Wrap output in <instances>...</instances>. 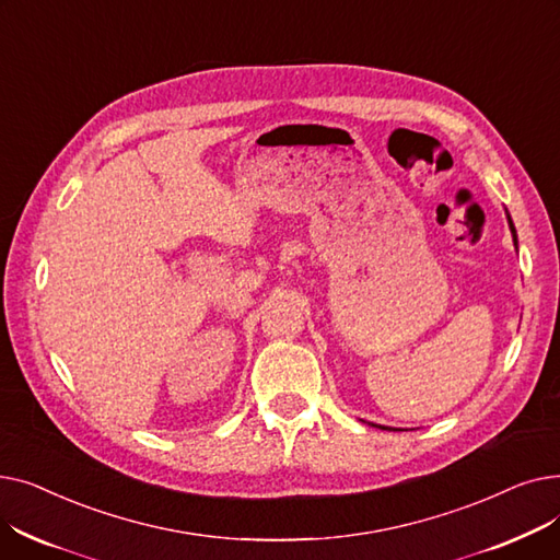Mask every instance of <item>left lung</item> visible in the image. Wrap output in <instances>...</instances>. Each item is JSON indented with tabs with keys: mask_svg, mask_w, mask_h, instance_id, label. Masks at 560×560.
Here are the masks:
<instances>
[{
	"mask_svg": "<svg viewBox=\"0 0 560 560\" xmlns=\"http://www.w3.org/2000/svg\"><path fill=\"white\" fill-rule=\"evenodd\" d=\"M506 218H509V226H511V233H513V243H515V247H517V231H515V224H513V220H511V215H509V213H506ZM372 427H376V424H372ZM378 429L393 431V429H388V427H378Z\"/></svg>",
	"mask_w": 560,
	"mask_h": 560,
	"instance_id": "obj_1",
	"label": "left lung"
}]
</instances>
